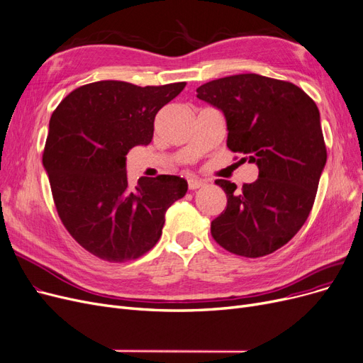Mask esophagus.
I'll return each mask as SVG.
<instances>
[{"mask_svg": "<svg viewBox=\"0 0 363 363\" xmlns=\"http://www.w3.org/2000/svg\"><path fill=\"white\" fill-rule=\"evenodd\" d=\"M203 185H204V181L201 179H196V178L188 179V188H190V190H199V188H201Z\"/></svg>", "mask_w": 363, "mask_h": 363, "instance_id": "34e87169", "label": "esophagus"}]
</instances>
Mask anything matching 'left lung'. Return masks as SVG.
<instances>
[{"mask_svg": "<svg viewBox=\"0 0 363 363\" xmlns=\"http://www.w3.org/2000/svg\"><path fill=\"white\" fill-rule=\"evenodd\" d=\"M197 98L224 113L230 151L259 169L242 190L215 181L227 208L212 220V238L234 255L273 254L304 225L316 199L326 163L319 109L303 89L258 74L204 83Z\"/></svg>", "mask_w": 363, "mask_h": 363, "instance_id": "1", "label": "left lung"}]
</instances>
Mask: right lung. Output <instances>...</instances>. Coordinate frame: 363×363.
<instances>
[{
	"label": "right lung",
	"instance_id": "right-lung-1",
	"mask_svg": "<svg viewBox=\"0 0 363 363\" xmlns=\"http://www.w3.org/2000/svg\"><path fill=\"white\" fill-rule=\"evenodd\" d=\"M185 84L96 82L72 90L53 111L43 164L62 224L91 255L143 257L159 242L166 211L185 196L184 178H140L132 186L125 170V155L151 143L155 114Z\"/></svg>",
	"mask_w": 363,
	"mask_h": 363
}]
</instances>
